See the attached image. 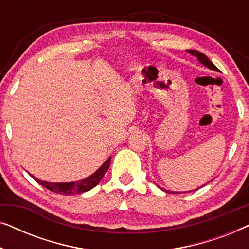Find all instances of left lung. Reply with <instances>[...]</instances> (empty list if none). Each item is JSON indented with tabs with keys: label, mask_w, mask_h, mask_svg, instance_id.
<instances>
[{
	"label": "left lung",
	"mask_w": 249,
	"mask_h": 249,
	"mask_svg": "<svg viewBox=\"0 0 249 249\" xmlns=\"http://www.w3.org/2000/svg\"><path fill=\"white\" fill-rule=\"evenodd\" d=\"M187 52L190 53L194 56H196L197 60L199 61V63H202L203 66H205L206 68H209V69H211V70H214V71H217V72H220V70L217 69V68L214 66L212 62H211V61L209 60V57H207L205 54L200 53V52H198V51H195V50H187ZM160 188H161V187H160ZM198 188H200V187H198ZM198 188H196L195 190H197ZM161 189L164 190V192H166V193H169V194H175V192L171 193V192H169V190H166V189H163V188H161ZM189 192H190V190H189Z\"/></svg>",
	"instance_id": "1"
}]
</instances>
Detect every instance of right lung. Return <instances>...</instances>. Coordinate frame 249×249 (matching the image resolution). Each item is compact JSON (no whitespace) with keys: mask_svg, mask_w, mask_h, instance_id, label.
<instances>
[{"mask_svg":"<svg viewBox=\"0 0 249 249\" xmlns=\"http://www.w3.org/2000/svg\"><path fill=\"white\" fill-rule=\"evenodd\" d=\"M110 162L111 158H108L103 164L100 166V169H97L93 175L87 177L79 181H72V182H49V181H43L34 177L33 175H29L36 180L39 185L45 187L51 192H54L56 194H61V195H71V194H81L85 192H88L91 188H94L95 186L98 185V182L101 181L103 178L105 172L107 171V169L110 168Z\"/></svg>","mask_w":249,"mask_h":249,"instance_id":"1","label":"right lung"}]
</instances>
